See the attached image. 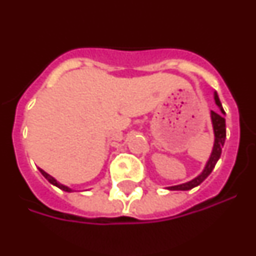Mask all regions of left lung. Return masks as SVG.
<instances>
[{
  "mask_svg": "<svg viewBox=\"0 0 256 256\" xmlns=\"http://www.w3.org/2000/svg\"><path fill=\"white\" fill-rule=\"evenodd\" d=\"M214 100H216V104L219 106L220 108V112H212V128H214V136H216V140H214V148H212V155H210L209 160H208L206 165H205V169L202 170V173L200 176L195 178V180H190V182L182 183V184H178V186H172L168 187L169 190L172 191H187V190H191L194 187L198 186L200 183L204 182L205 180L208 178L210 173L212 172L214 166H216V162L220 158L222 154V148L224 146V141H226V119L223 116V114H226L223 108H222V104L219 101L218 94H214Z\"/></svg>",
  "mask_w": 256,
  "mask_h": 256,
  "instance_id": "left-lung-1",
  "label": "left lung"
}]
</instances>
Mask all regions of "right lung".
Listing matches in <instances>:
<instances>
[{
  "label": "right lung",
  "instance_id": "add662e5",
  "mask_svg": "<svg viewBox=\"0 0 256 256\" xmlns=\"http://www.w3.org/2000/svg\"><path fill=\"white\" fill-rule=\"evenodd\" d=\"M40 173H42V176H44V177L46 178V180H48L50 183H51V184H54V186L58 187V188L62 190V191H66V192H70V191H72V190H70L69 187H66V186H64V184H61V183H58V180H55V178L51 177V176H50V174H47L46 172H44V170H42V169H40Z\"/></svg>",
  "mask_w": 256,
  "mask_h": 256
}]
</instances>
